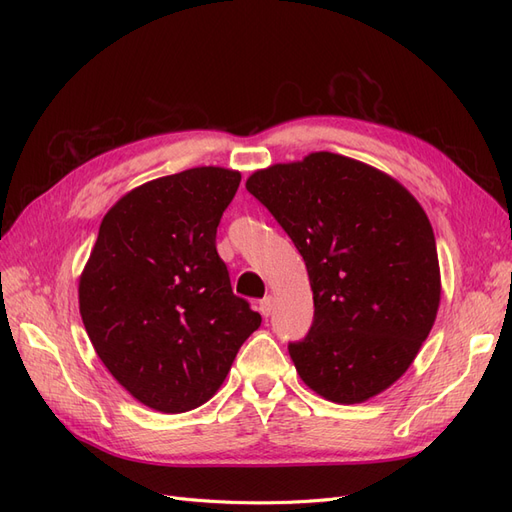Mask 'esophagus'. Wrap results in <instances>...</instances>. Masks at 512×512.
<instances>
[{
  "label": "esophagus",
  "mask_w": 512,
  "mask_h": 512,
  "mask_svg": "<svg viewBox=\"0 0 512 512\" xmlns=\"http://www.w3.org/2000/svg\"><path fill=\"white\" fill-rule=\"evenodd\" d=\"M258 309H260L262 316L269 318L271 312H273V299H271V297H265V299H262V301L258 303Z\"/></svg>",
  "instance_id": "1"
}]
</instances>
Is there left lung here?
Here are the masks:
<instances>
[{
	"mask_svg": "<svg viewBox=\"0 0 512 512\" xmlns=\"http://www.w3.org/2000/svg\"><path fill=\"white\" fill-rule=\"evenodd\" d=\"M305 260L314 322L290 359L309 389L361 404L406 374L440 305L436 237L393 177L337 153L275 164L245 183Z\"/></svg>",
	"mask_w": 512,
	"mask_h": 512,
	"instance_id": "obj_1",
	"label": "left lung"
}]
</instances>
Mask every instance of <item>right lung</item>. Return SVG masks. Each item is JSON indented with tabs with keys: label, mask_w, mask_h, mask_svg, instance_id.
Instances as JSON below:
<instances>
[{
	"label": "right lung",
	"mask_w": 512,
	"mask_h": 512,
	"mask_svg": "<svg viewBox=\"0 0 512 512\" xmlns=\"http://www.w3.org/2000/svg\"><path fill=\"white\" fill-rule=\"evenodd\" d=\"M241 175L200 166L143 183L104 215L79 280L85 331L141 404L188 412L220 389L260 314L215 250Z\"/></svg>",
	"instance_id": "add662e5"
}]
</instances>
